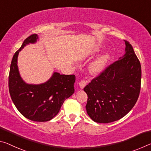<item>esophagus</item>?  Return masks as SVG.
Wrapping results in <instances>:
<instances>
[{
  "label": "esophagus",
  "instance_id": "obj_1",
  "mask_svg": "<svg viewBox=\"0 0 151 151\" xmlns=\"http://www.w3.org/2000/svg\"><path fill=\"white\" fill-rule=\"evenodd\" d=\"M87 83H88V81H87V80H84V79H83V80H81L80 82H79V86H80V87H81V88H84L86 85H87Z\"/></svg>",
  "mask_w": 151,
  "mask_h": 151
}]
</instances>
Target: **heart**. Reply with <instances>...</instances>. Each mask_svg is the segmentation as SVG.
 <instances>
[{"mask_svg": "<svg viewBox=\"0 0 151 151\" xmlns=\"http://www.w3.org/2000/svg\"><path fill=\"white\" fill-rule=\"evenodd\" d=\"M109 58V54H104L99 56L96 60L92 62L88 67V70L93 75H98L104 70L105 66Z\"/></svg>", "mask_w": 151, "mask_h": 151, "instance_id": "obj_1", "label": "heart"}]
</instances>
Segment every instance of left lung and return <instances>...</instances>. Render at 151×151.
Returning a JSON list of instances; mask_svg holds the SVG:
<instances>
[{
  "label": "left lung",
  "mask_w": 151,
  "mask_h": 151,
  "mask_svg": "<svg viewBox=\"0 0 151 151\" xmlns=\"http://www.w3.org/2000/svg\"><path fill=\"white\" fill-rule=\"evenodd\" d=\"M125 54L110 64L84 88L87 114L97 123H109L125 116L139 97L141 66L126 40Z\"/></svg>",
  "instance_id": "left-lung-1"
}]
</instances>
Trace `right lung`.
Listing matches in <instances>:
<instances>
[{
  "mask_svg": "<svg viewBox=\"0 0 151 151\" xmlns=\"http://www.w3.org/2000/svg\"><path fill=\"white\" fill-rule=\"evenodd\" d=\"M37 39V34L31 35L14 54L9 72V88L12 101L19 111L30 120L42 122L56 116L64 101L75 92V76L54 73L52 77L42 84L24 82L18 70V54L24 46L35 43Z\"/></svg>",
  "mask_w": 151,
  "mask_h": 151,
  "instance_id": "right-lung-1",
  "label": "right lung"
}]
</instances>
